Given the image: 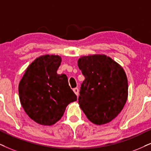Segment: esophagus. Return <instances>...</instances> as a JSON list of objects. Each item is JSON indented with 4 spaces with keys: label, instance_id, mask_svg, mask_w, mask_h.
<instances>
[{
    "label": "esophagus",
    "instance_id": "esophagus-1",
    "mask_svg": "<svg viewBox=\"0 0 151 151\" xmlns=\"http://www.w3.org/2000/svg\"><path fill=\"white\" fill-rule=\"evenodd\" d=\"M73 91L74 92V93L77 95V96L79 95V88H74L73 89Z\"/></svg>",
    "mask_w": 151,
    "mask_h": 151
}]
</instances>
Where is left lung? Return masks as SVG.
<instances>
[{
    "label": "left lung",
    "instance_id": "obj_1",
    "mask_svg": "<svg viewBox=\"0 0 151 151\" xmlns=\"http://www.w3.org/2000/svg\"><path fill=\"white\" fill-rule=\"evenodd\" d=\"M78 66L85 79L78 102L89 121L103 125L114 119L127 101L128 84L125 72L105 55L83 56Z\"/></svg>",
    "mask_w": 151,
    "mask_h": 151
}]
</instances>
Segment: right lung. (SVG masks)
Returning <instances> with one entry per match:
<instances>
[{
    "instance_id": "add662e5",
    "label": "right lung",
    "mask_w": 151,
    "mask_h": 151,
    "mask_svg": "<svg viewBox=\"0 0 151 151\" xmlns=\"http://www.w3.org/2000/svg\"><path fill=\"white\" fill-rule=\"evenodd\" d=\"M61 58L45 55L28 67L19 84L22 107L36 123L51 125L61 118L66 106L77 100L65 74L57 70Z\"/></svg>"
}]
</instances>
